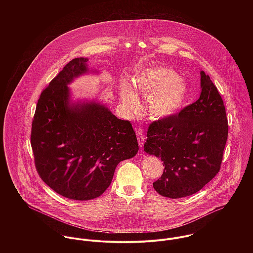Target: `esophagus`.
Returning a JSON list of instances; mask_svg holds the SVG:
<instances>
[{"label": "esophagus", "mask_w": 253, "mask_h": 253, "mask_svg": "<svg viewBox=\"0 0 253 253\" xmlns=\"http://www.w3.org/2000/svg\"><path fill=\"white\" fill-rule=\"evenodd\" d=\"M136 136H137V140H138V144L140 147H142L145 142V135L143 133V130L141 128H138L136 130Z\"/></svg>", "instance_id": "1"}]
</instances>
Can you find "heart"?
<instances>
[{
    "mask_svg": "<svg viewBox=\"0 0 253 253\" xmlns=\"http://www.w3.org/2000/svg\"><path fill=\"white\" fill-rule=\"evenodd\" d=\"M134 85L125 81L121 87V102L127 112L140 110L138 95L147 99V109L154 119H166L182 107L188 94V86L169 67L156 65L146 68L134 80Z\"/></svg>",
    "mask_w": 253,
    "mask_h": 253,
    "instance_id": "b5f03b06",
    "label": "heart"
}]
</instances>
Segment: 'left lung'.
Wrapping results in <instances>:
<instances>
[{"label":"left lung","mask_w":253,"mask_h":253,"mask_svg":"<svg viewBox=\"0 0 253 253\" xmlns=\"http://www.w3.org/2000/svg\"><path fill=\"white\" fill-rule=\"evenodd\" d=\"M201 88L196 102L148 127L144 151L160 158L165 166L153 186L167 198L199 192L220 170L228 138L226 110L216 86L204 71Z\"/></svg>","instance_id":"1"}]
</instances>
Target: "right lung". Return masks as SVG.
I'll list each match as a JSON object with an SVG mask.
<instances>
[{
  "label": "right lung",
  "mask_w": 253,
  "mask_h": 253,
  "mask_svg": "<svg viewBox=\"0 0 253 253\" xmlns=\"http://www.w3.org/2000/svg\"><path fill=\"white\" fill-rule=\"evenodd\" d=\"M87 58H74L42 90L32 122L37 171L57 194L77 201L101 196L120 162L138 152L129 121L95 101L70 104L68 84L88 72Z\"/></svg>",
  "instance_id": "1"
}]
</instances>
